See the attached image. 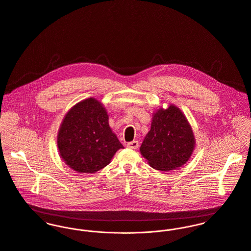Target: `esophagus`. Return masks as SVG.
I'll list each match as a JSON object with an SVG mask.
<instances>
[{
    "label": "esophagus",
    "instance_id": "esophagus-1",
    "mask_svg": "<svg viewBox=\"0 0 251 251\" xmlns=\"http://www.w3.org/2000/svg\"><path fill=\"white\" fill-rule=\"evenodd\" d=\"M139 142L138 141H133V142H130L127 144V148L131 149V150H137L139 148Z\"/></svg>",
    "mask_w": 251,
    "mask_h": 251
}]
</instances>
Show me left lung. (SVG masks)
Instances as JSON below:
<instances>
[{
  "label": "left lung",
  "instance_id": "1",
  "mask_svg": "<svg viewBox=\"0 0 251 251\" xmlns=\"http://www.w3.org/2000/svg\"><path fill=\"white\" fill-rule=\"evenodd\" d=\"M194 147L195 139L186 117L171 104L154 113L151 131L140 151L153 169L167 172L184 165Z\"/></svg>",
  "mask_w": 251,
  "mask_h": 251
}]
</instances>
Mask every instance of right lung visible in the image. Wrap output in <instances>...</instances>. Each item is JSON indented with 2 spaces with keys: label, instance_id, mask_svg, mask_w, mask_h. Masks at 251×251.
Instances as JSON below:
<instances>
[{
  "label": "right lung",
  "instance_id": "obj_1",
  "mask_svg": "<svg viewBox=\"0 0 251 251\" xmlns=\"http://www.w3.org/2000/svg\"><path fill=\"white\" fill-rule=\"evenodd\" d=\"M61 157L77 173L93 174L104 168L123 149L108 125V115L99 100L90 98L66 114L57 139Z\"/></svg>",
  "mask_w": 251,
  "mask_h": 251
}]
</instances>
